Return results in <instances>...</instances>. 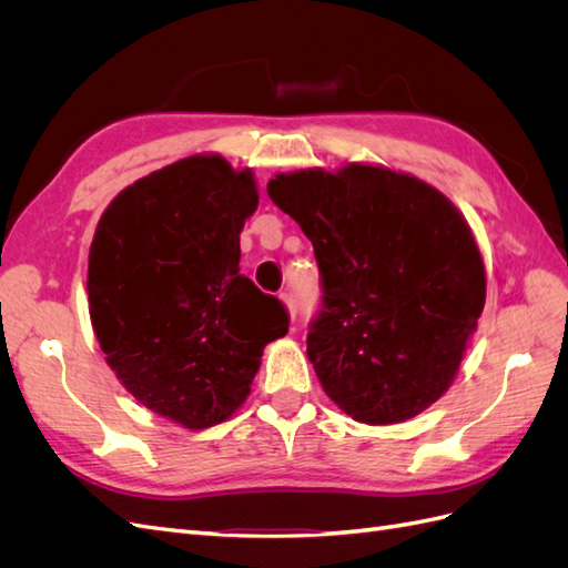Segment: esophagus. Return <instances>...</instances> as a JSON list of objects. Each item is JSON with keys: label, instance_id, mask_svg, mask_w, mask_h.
<instances>
[{"label": "esophagus", "instance_id": "1", "mask_svg": "<svg viewBox=\"0 0 568 568\" xmlns=\"http://www.w3.org/2000/svg\"><path fill=\"white\" fill-rule=\"evenodd\" d=\"M282 303L286 305L288 317L296 320V301H294V296H291V294H282Z\"/></svg>", "mask_w": 568, "mask_h": 568}]
</instances>
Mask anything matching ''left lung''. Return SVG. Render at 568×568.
I'll list each match as a JSON object with an SVG mask.
<instances>
[{
  "label": "left lung",
  "mask_w": 568,
  "mask_h": 568,
  "mask_svg": "<svg viewBox=\"0 0 568 568\" xmlns=\"http://www.w3.org/2000/svg\"><path fill=\"white\" fill-rule=\"evenodd\" d=\"M267 194L315 248L324 296L307 357L324 393L374 426L432 407L486 305L484 257L455 203L367 163L280 173Z\"/></svg>",
  "instance_id": "8db88e82"
}]
</instances>
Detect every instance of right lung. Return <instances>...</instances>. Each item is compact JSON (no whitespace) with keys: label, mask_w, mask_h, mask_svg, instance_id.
Segmentation results:
<instances>
[{"label":"right lung","mask_w":568,"mask_h":568,"mask_svg":"<svg viewBox=\"0 0 568 568\" xmlns=\"http://www.w3.org/2000/svg\"><path fill=\"white\" fill-rule=\"evenodd\" d=\"M255 209L248 168L196 153L125 186L90 246V317L109 367L192 432L244 405L263 348L288 332L284 305L239 272Z\"/></svg>","instance_id":"add662e5"}]
</instances>
